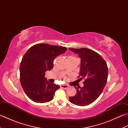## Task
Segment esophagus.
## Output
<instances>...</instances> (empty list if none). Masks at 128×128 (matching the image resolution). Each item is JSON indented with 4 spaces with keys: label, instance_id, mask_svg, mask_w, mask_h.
<instances>
[{
    "label": "esophagus",
    "instance_id": "obj_1",
    "mask_svg": "<svg viewBox=\"0 0 128 128\" xmlns=\"http://www.w3.org/2000/svg\"><path fill=\"white\" fill-rule=\"evenodd\" d=\"M61 88H64V89H67L68 88H69V86L67 85H62L60 86Z\"/></svg>",
    "mask_w": 128,
    "mask_h": 128
}]
</instances>
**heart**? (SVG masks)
<instances>
[{"label":"heart","mask_w":128,"mask_h":128,"mask_svg":"<svg viewBox=\"0 0 128 128\" xmlns=\"http://www.w3.org/2000/svg\"><path fill=\"white\" fill-rule=\"evenodd\" d=\"M72 57H73V56H72Z\"/></svg>","instance_id":"heart-1"}]
</instances>
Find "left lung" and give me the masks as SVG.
<instances>
[{
  "instance_id": "8db88e82",
  "label": "left lung",
  "mask_w": 128,
  "mask_h": 128,
  "mask_svg": "<svg viewBox=\"0 0 128 128\" xmlns=\"http://www.w3.org/2000/svg\"><path fill=\"white\" fill-rule=\"evenodd\" d=\"M81 59L80 81L84 79V86L75 88L76 94L69 97L70 102L77 106L89 105L97 99L107 83L108 67L99 54L88 48H69Z\"/></svg>"
}]
</instances>
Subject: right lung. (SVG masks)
<instances>
[{
  "label": "right lung",
  "mask_w": 128,
  "mask_h": 128,
  "mask_svg": "<svg viewBox=\"0 0 128 128\" xmlns=\"http://www.w3.org/2000/svg\"><path fill=\"white\" fill-rule=\"evenodd\" d=\"M67 48L46 43L36 44L29 48L22 57L20 80L27 96L36 103H46L53 98L60 86L49 82L45 72L53 68V60Z\"/></svg>",
  "instance_id": "obj_1"
}]
</instances>
